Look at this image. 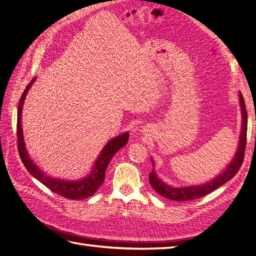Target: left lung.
<instances>
[{"instance_id": "left-lung-1", "label": "left lung", "mask_w": 256, "mask_h": 256, "mask_svg": "<svg viewBox=\"0 0 256 256\" xmlns=\"http://www.w3.org/2000/svg\"><path fill=\"white\" fill-rule=\"evenodd\" d=\"M239 97V104L240 108H242V132L239 136V143L237 146V152H235L234 158L232 159L230 164L226 166V170L214 177V180H208L205 184H198V186H187V187H172L168 184H166L164 180H161L160 178L154 173V170L152 168V173L150 174V182L152 187L154 189V191L158 192L161 196L166 198L177 200V202H184V200H191L202 198L208 193L214 191L221 187L222 184L228 182L233 178L237 172L239 171L240 166H242L244 158V150H246V129H248V114L246 110V104L244 99L242 95V92H238ZM152 164L154 168V161L152 159Z\"/></svg>"}]
</instances>
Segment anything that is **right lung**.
Wrapping results in <instances>:
<instances>
[{
    "instance_id": "obj_1",
    "label": "right lung",
    "mask_w": 256,
    "mask_h": 256,
    "mask_svg": "<svg viewBox=\"0 0 256 256\" xmlns=\"http://www.w3.org/2000/svg\"><path fill=\"white\" fill-rule=\"evenodd\" d=\"M36 78L30 81L24 92L20 98L19 106H18V114H17V136H18V152L20 158L23 162V164L26 168L30 174L34 176L37 180H40L46 187L49 188L54 193H58V196H64L70 200H82L88 198L94 194L98 190V188L104 182V174L106 166H109L110 161L114 154L118 152L120 148H122L128 142L129 132H124L120 136L113 138L112 140L108 142L102 150L100 152L98 158L96 159L94 166H92L90 172L82 177L81 180H58V178H53L51 176L46 175L42 170L34 164V161L30 159V154L26 150L24 138H23L22 131V108L28 90L35 82Z\"/></svg>"
}]
</instances>
